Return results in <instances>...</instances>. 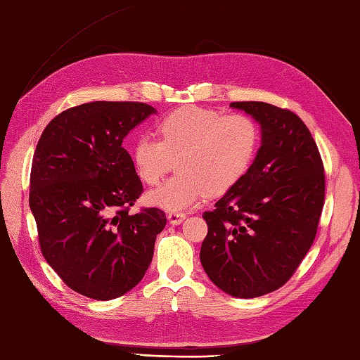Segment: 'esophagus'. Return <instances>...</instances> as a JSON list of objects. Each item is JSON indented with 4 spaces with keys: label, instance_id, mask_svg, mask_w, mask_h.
Masks as SVG:
<instances>
[{
    "label": "esophagus",
    "instance_id": "esophagus-1",
    "mask_svg": "<svg viewBox=\"0 0 360 360\" xmlns=\"http://www.w3.org/2000/svg\"><path fill=\"white\" fill-rule=\"evenodd\" d=\"M186 218V215H184V213H180V212H171V213H168V219H169V222L172 226H177V224H180V222Z\"/></svg>",
    "mask_w": 360,
    "mask_h": 360
}]
</instances>
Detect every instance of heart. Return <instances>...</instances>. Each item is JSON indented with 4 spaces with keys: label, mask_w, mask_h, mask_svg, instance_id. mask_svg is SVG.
I'll list each match as a JSON object with an SVG mask.
<instances>
[{
    "label": "heart",
    "mask_w": 360,
    "mask_h": 360,
    "mask_svg": "<svg viewBox=\"0 0 360 360\" xmlns=\"http://www.w3.org/2000/svg\"><path fill=\"white\" fill-rule=\"evenodd\" d=\"M159 139L141 134L131 147L136 174L158 183L179 159L177 176L147 193V201L169 212L198 204L207 192L222 195L245 176L260 143L257 121L247 113L221 112L186 105L163 116Z\"/></svg>",
    "instance_id": "b5f03b06"
}]
</instances>
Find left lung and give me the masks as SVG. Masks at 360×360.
Returning <instances> with one entry per match:
<instances>
[{
  "label": "left lung",
  "mask_w": 360,
  "mask_h": 360,
  "mask_svg": "<svg viewBox=\"0 0 360 360\" xmlns=\"http://www.w3.org/2000/svg\"><path fill=\"white\" fill-rule=\"evenodd\" d=\"M262 127V143L242 180L202 213L200 260L221 290L256 298L283 286L316 236L326 174L306 124L262 101H236Z\"/></svg>",
  "instance_id": "1"
}]
</instances>
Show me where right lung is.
Here are the masks:
<instances>
[{
  "mask_svg": "<svg viewBox=\"0 0 360 360\" xmlns=\"http://www.w3.org/2000/svg\"><path fill=\"white\" fill-rule=\"evenodd\" d=\"M156 109L138 101H94L57 115L39 139L30 209L41 251L75 292L113 300L139 283L167 226L158 207L129 213L142 193L125 136Z\"/></svg>",
  "mask_w": 360,
  "mask_h": 360,
  "instance_id": "right-lung-1",
  "label": "right lung"
}]
</instances>
